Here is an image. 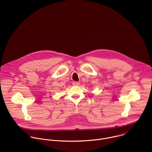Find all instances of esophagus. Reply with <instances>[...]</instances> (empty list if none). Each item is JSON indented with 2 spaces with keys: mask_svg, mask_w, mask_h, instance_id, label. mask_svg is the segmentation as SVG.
Listing matches in <instances>:
<instances>
[{
  "mask_svg": "<svg viewBox=\"0 0 152 152\" xmlns=\"http://www.w3.org/2000/svg\"><path fill=\"white\" fill-rule=\"evenodd\" d=\"M73 85L78 86V85H79V82H73Z\"/></svg>",
  "mask_w": 152,
  "mask_h": 152,
  "instance_id": "obj_1",
  "label": "esophagus"
}]
</instances>
